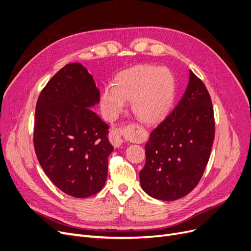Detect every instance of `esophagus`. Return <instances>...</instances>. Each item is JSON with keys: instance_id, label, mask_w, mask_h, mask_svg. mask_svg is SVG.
Masks as SVG:
<instances>
[{"instance_id": "esophagus-1", "label": "esophagus", "mask_w": 251, "mask_h": 251, "mask_svg": "<svg viewBox=\"0 0 251 251\" xmlns=\"http://www.w3.org/2000/svg\"><path fill=\"white\" fill-rule=\"evenodd\" d=\"M124 131H126V129H113V131L110 133L109 140L114 147H119L124 143L125 141L123 137Z\"/></svg>"}]
</instances>
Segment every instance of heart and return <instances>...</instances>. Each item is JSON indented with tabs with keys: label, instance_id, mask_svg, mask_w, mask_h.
I'll return each mask as SVG.
<instances>
[{
	"label": "heart",
	"instance_id": "1",
	"mask_svg": "<svg viewBox=\"0 0 251 251\" xmlns=\"http://www.w3.org/2000/svg\"><path fill=\"white\" fill-rule=\"evenodd\" d=\"M175 97V81L170 70L152 65H138L118 73L112 89H105L101 109L105 118L113 122L123 112L126 102L132 101V110L139 120L154 125L163 120Z\"/></svg>",
	"mask_w": 251,
	"mask_h": 251
}]
</instances>
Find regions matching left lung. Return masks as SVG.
Listing matches in <instances>:
<instances>
[{"mask_svg":"<svg viewBox=\"0 0 251 251\" xmlns=\"http://www.w3.org/2000/svg\"><path fill=\"white\" fill-rule=\"evenodd\" d=\"M214 114L205 84L192 71L183 97L150 133L140 171L144 192L162 201L189 194L201 180L214 140Z\"/></svg>","mask_w":251,"mask_h":251,"instance_id":"1","label":"left lung"}]
</instances>
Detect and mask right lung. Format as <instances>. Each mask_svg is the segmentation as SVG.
Here are the masks:
<instances>
[{
  "instance_id": "obj_1",
  "label": "right lung",
  "mask_w": 251,
  "mask_h": 251,
  "mask_svg": "<svg viewBox=\"0 0 251 251\" xmlns=\"http://www.w3.org/2000/svg\"><path fill=\"white\" fill-rule=\"evenodd\" d=\"M100 102L93 76L81 64H68L40 94L34 146L40 165L65 194L87 198L103 188L113 146L108 125L91 109Z\"/></svg>"
}]
</instances>
